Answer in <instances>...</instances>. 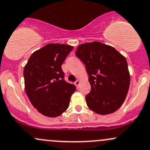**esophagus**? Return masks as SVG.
I'll return each mask as SVG.
<instances>
[{"label": "esophagus", "instance_id": "1", "mask_svg": "<svg viewBox=\"0 0 150 150\" xmlns=\"http://www.w3.org/2000/svg\"><path fill=\"white\" fill-rule=\"evenodd\" d=\"M80 83V82L79 81V80H76V81L75 82V85L77 86V88H78V86H79Z\"/></svg>", "mask_w": 150, "mask_h": 150}]
</instances>
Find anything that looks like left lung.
I'll return each instance as SVG.
<instances>
[{"mask_svg": "<svg viewBox=\"0 0 150 150\" xmlns=\"http://www.w3.org/2000/svg\"><path fill=\"white\" fill-rule=\"evenodd\" d=\"M75 55L85 64L89 76L88 108L101 115L115 112L125 100L130 84L126 58L113 47L99 42L79 45Z\"/></svg>", "mask_w": 150, "mask_h": 150, "instance_id": "8db88e82", "label": "left lung"}]
</instances>
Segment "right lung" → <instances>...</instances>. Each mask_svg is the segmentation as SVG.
Returning <instances> with one entry per match:
<instances>
[{
	"mask_svg": "<svg viewBox=\"0 0 150 150\" xmlns=\"http://www.w3.org/2000/svg\"><path fill=\"white\" fill-rule=\"evenodd\" d=\"M73 47L48 44L34 52L23 70L25 91L33 106L48 117H57L69 107L75 86L64 79L62 64Z\"/></svg>",
	"mask_w": 150,
	"mask_h": 150,
	"instance_id": "right-lung-1",
	"label": "right lung"
}]
</instances>
